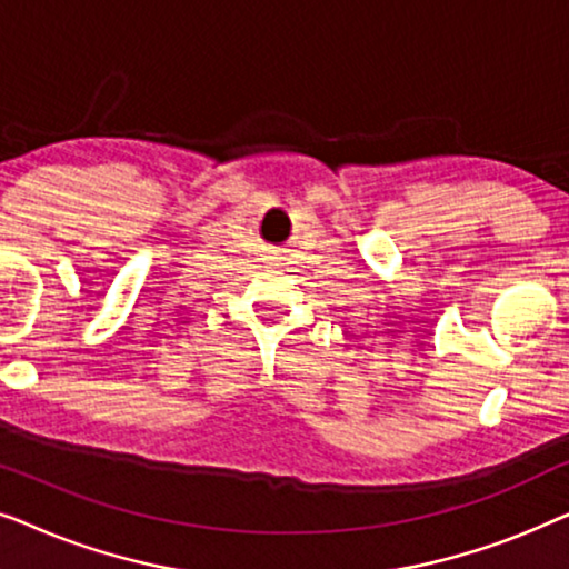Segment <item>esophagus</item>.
Returning a JSON list of instances; mask_svg holds the SVG:
<instances>
[{"label":"esophagus","instance_id":"34e87169","mask_svg":"<svg viewBox=\"0 0 569 569\" xmlns=\"http://www.w3.org/2000/svg\"><path fill=\"white\" fill-rule=\"evenodd\" d=\"M277 259V256H269V261H274Z\"/></svg>","mask_w":569,"mask_h":569}]
</instances>
